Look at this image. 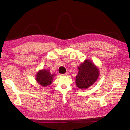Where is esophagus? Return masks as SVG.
Wrapping results in <instances>:
<instances>
[{"label":"esophagus","mask_w":130,"mask_h":130,"mask_svg":"<svg viewBox=\"0 0 130 130\" xmlns=\"http://www.w3.org/2000/svg\"><path fill=\"white\" fill-rule=\"evenodd\" d=\"M68 75H69V73H66L65 74H62V75H63V76H68Z\"/></svg>","instance_id":"esophagus-1"}]
</instances>
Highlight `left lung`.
I'll return each mask as SVG.
<instances>
[{
  "label": "left lung",
  "instance_id": "left-lung-1",
  "mask_svg": "<svg viewBox=\"0 0 130 130\" xmlns=\"http://www.w3.org/2000/svg\"><path fill=\"white\" fill-rule=\"evenodd\" d=\"M76 85L80 89H86L94 84L99 75L97 67L89 60H85L78 67Z\"/></svg>",
  "mask_w": 130,
  "mask_h": 130
}]
</instances>
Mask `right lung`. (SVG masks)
<instances>
[{
  "label": "right lung",
  "mask_w": 130,
  "mask_h": 130,
  "mask_svg": "<svg viewBox=\"0 0 130 130\" xmlns=\"http://www.w3.org/2000/svg\"><path fill=\"white\" fill-rule=\"evenodd\" d=\"M55 74H51L49 70L42 69L38 71L36 75V80L40 85L46 87L52 84Z\"/></svg>",
  "instance_id": "1"
}]
</instances>
